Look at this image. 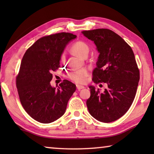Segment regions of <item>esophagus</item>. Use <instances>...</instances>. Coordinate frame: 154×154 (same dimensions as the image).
<instances>
[{"mask_svg":"<svg viewBox=\"0 0 154 154\" xmlns=\"http://www.w3.org/2000/svg\"><path fill=\"white\" fill-rule=\"evenodd\" d=\"M84 87L82 86V85H77V89L78 91H80L82 89H83Z\"/></svg>","mask_w":154,"mask_h":154,"instance_id":"esophagus-1","label":"esophagus"}]
</instances>
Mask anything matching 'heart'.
<instances>
[{"label":"heart","instance_id":"heart-1","mask_svg":"<svg viewBox=\"0 0 154 154\" xmlns=\"http://www.w3.org/2000/svg\"><path fill=\"white\" fill-rule=\"evenodd\" d=\"M70 50L75 56L83 58L85 56H88V52H89V47L85 43L79 41L72 44ZM89 75L90 73L88 70L81 69L69 73L68 77L70 80L77 84H85L87 82Z\"/></svg>","mask_w":154,"mask_h":154}]
</instances>
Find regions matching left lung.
<instances>
[{
  "instance_id": "left-lung-1",
  "label": "left lung",
  "mask_w": 154,
  "mask_h": 154,
  "mask_svg": "<svg viewBox=\"0 0 154 154\" xmlns=\"http://www.w3.org/2000/svg\"><path fill=\"white\" fill-rule=\"evenodd\" d=\"M94 42L99 54L93 71L95 83H106L107 88L100 93L90 86L88 109L93 118L109 123L120 118L130 109L137 93L140 79L134 52L118 34L106 28L82 31Z\"/></svg>"
}]
</instances>
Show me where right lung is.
<instances>
[{"label":"right lung","instance_id":"right-lung-1","mask_svg":"<svg viewBox=\"0 0 154 154\" xmlns=\"http://www.w3.org/2000/svg\"><path fill=\"white\" fill-rule=\"evenodd\" d=\"M76 35L60 32L43 36L32 44L23 56L16 77L21 104L31 118L49 124L63 116L76 85L66 79L58 88L51 87L52 72L60 68L62 51Z\"/></svg>","mask_w":154,"mask_h":154}]
</instances>
